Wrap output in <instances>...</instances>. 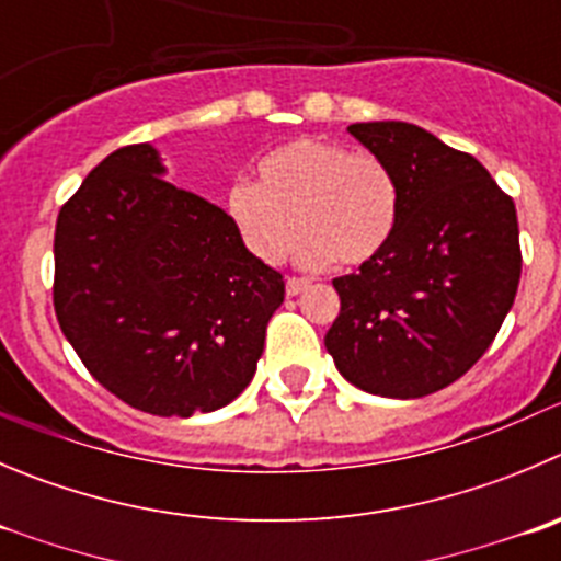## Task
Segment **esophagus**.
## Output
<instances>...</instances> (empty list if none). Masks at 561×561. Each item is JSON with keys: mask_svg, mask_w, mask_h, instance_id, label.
Masks as SVG:
<instances>
[{"mask_svg": "<svg viewBox=\"0 0 561 561\" xmlns=\"http://www.w3.org/2000/svg\"><path fill=\"white\" fill-rule=\"evenodd\" d=\"M308 286L311 284H308V280H302V277H289V280H286V295L297 297V295H302Z\"/></svg>", "mask_w": 561, "mask_h": 561, "instance_id": "1", "label": "esophagus"}]
</instances>
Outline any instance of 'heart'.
Returning <instances> with one entry per match:
<instances>
[{
  "label": "heart",
  "instance_id": "heart-1",
  "mask_svg": "<svg viewBox=\"0 0 561 561\" xmlns=\"http://www.w3.org/2000/svg\"><path fill=\"white\" fill-rule=\"evenodd\" d=\"M397 211V184L380 159L319 137L275 148L259 162V184L237 181L226 192L228 222L255 259L284 264L302 228L300 261L311 270L380 255Z\"/></svg>",
  "mask_w": 561,
  "mask_h": 561
}]
</instances>
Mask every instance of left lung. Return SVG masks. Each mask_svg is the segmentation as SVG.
I'll return each instance as SVG.
<instances>
[{"label":"left lung","mask_w":561,"mask_h":561,"mask_svg":"<svg viewBox=\"0 0 561 561\" xmlns=\"http://www.w3.org/2000/svg\"><path fill=\"white\" fill-rule=\"evenodd\" d=\"M397 184L380 255L335 277L324 335L335 369L366 393L419 399L460 380L515 302L520 244L512 197L482 162L402 121L346 126Z\"/></svg>","instance_id":"8db88e82"}]
</instances>
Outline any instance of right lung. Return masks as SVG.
Here are the masks:
<instances>
[{"mask_svg":"<svg viewBox=\"0 0 561 561\" xmlns=\"http://www.w3.org/2000/svg\"><path fill=\"white\" fill-rule=\"evenodd\" d=\"M151 142L112 151L55 231V311L117 399L151 415L211 413L250 386L284 275L226 209L164 181Z\"/></svg>","mask_w":561,"mask_h":561,"instance_id":"1","label":"right lung"}]
</instances>
